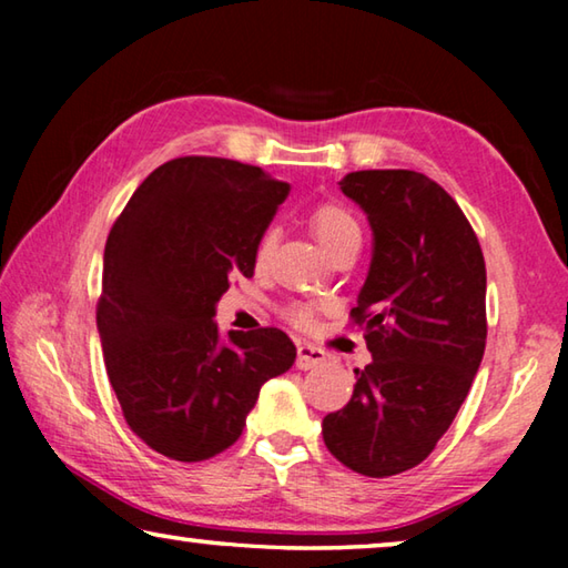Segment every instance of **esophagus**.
<instances>
[{
  "instance_id": "esophagus-1",
  "label": "esophagus",
  "mask_w": 568,
  "mask_h": 568,
  "mask_svg": "<svg viewBox=\"0 0 568 568\" xmlns=\"http://www.w3.org/2000/svg\"><path fill=\"white\" fill-rule=\"evenodd\" d=\"M325 361V351L315 348V345L311 343H301L297 345V358H295V365L301 371H311L315 368V365H321Z\"/></svg>"
}]
</instances>
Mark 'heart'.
I'll return each instance as SVG.
<instances>
[{
  "label": "heart",
  "instance_id": "b5f03b06",
  "mask_svg": "<svg viewBox=\"0 0 568 568\" xmlns=\"http://www.w3.org/2000/svg\"><path fill=\"white\" fill-rule=\"evenodd\" d=\"M311 230L328 255H333L335 250H341L345 245H361L358 223H355V217L338 203H325L315 207L311 213ZM273 245H275V235L267 230L255 245L257 267H263L267 263V257L273 253ZM283 315L285 321H291L293 325H297V328H307V325L313 323V307H307L305 303H291L283 311Z\"/></svg>",
  "mask_w": 568,
  "mask_h": 568
}]
</instances>
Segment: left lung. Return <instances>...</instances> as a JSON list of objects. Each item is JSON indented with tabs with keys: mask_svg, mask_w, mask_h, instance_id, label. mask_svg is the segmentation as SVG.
Here are the masks:
<instances>
[{
	"mask_svg": "<svg viewBox=\"0 0 568 568\" xmlns=\"http://www.w3.org/2000/svg\"><path fill=\"white\" fill-rule=\"evenodd\" d=\"M373 230L368 277L351 311L373 361L348 406L323 418V440L355 474L418 466L454 423L486 348V263L448 192L413 170L341 180Z\"/></svg>",
	"mask_w": 568,
	"mask_h": 568,
	"instance_id": "8db88e82",
	"label": "left lung"
}]
</instances>
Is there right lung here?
Segmentation results:
<instances>
[{
	"mask_svg": "<svg viewBox=\"0 0 568 568\" xmlns=\"http://www.w3.org/2000/svg\"><path fill=\"white\" fill-rule=\"evenodd\" d=\"M291 185L225 158H178L150 172L104 245L98 331L134 436L172 460H205L240 438L263 383L295 363L283 331H217L235 275Z\"/></svg>",
	"mask_w": 568,
	"mask_h": 568,
	"instance_id": "obj_1",
	"label": "right lung"
}]
</instances>
